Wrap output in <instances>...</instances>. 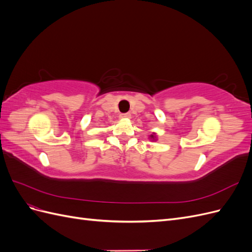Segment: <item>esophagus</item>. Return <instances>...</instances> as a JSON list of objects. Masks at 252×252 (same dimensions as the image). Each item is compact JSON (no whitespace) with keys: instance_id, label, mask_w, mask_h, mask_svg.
Segmentation results:
<instances>
[{"instance_id":"34e87169","label":"esophagus","mask_w":252,"mask_h":252,"mask_svg":"<svg viewBox=\"0 0 252 252\" xmlns=\"http://www.w3.org/2000/svg\"><path fill=\"white\" fill-rule=\"evenodd\" d=\"M120 118L121 119H130L131 114L130 113H122V114H120Z\"/></svg>"}]
</instances>
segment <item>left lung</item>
<instances>
[{
  "mask_svg": "<svg viewBox=\"0 0 252 252\" xmlns=\"http://www.w3.org/2000/svg\"><path fill=\"white\" fill-rule=\"evenodd\" d=\"M149 139H150V141H152V142H156V141L158 140V135H157V133H156V132H154L152 134H150V135H149Z\"/></svg>",
  "mask_w": 252,
  "mask_h": 252,
  "instance_id": "obj_1",
  "label": "left lung"
}]
</instances>
